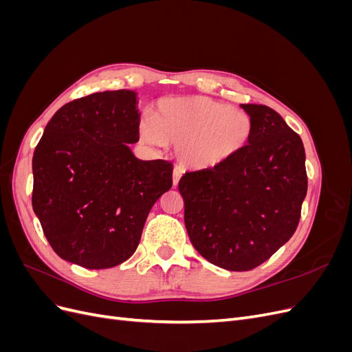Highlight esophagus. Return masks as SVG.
I'll use <instances>...</instances> for the list:
<instances>
[{"mask_svg":"<svg viewBox=\"0 0 352 352\" xmlns=\"http://www.w3.org/2000/svg\"><path fill=\"white\" fill-rule=\"evenodd\" d=\"M180 177H182V170H180L179 167H175L173 168V186H176L179 184Z\"/></svg>","mask_w":352,"mask_h":352,"instance_id":"obj_1","label":"esophagus"}]
</instances>
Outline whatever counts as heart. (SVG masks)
Wrapping results in <instances>:
<instances>
[{"instance_id": "heart-1", "label": "heart", "mask_w": 352, "mask_h": 352, "mask_svg": "<svg viewBox=\"0 0 352 352\" xmlns=\"http://www.w3.org/2000/svg\"><path fill=\"white\" fill-rule=\"evenodd\" d=\"M153 119L141 120V140L151 145H177L179 162L197 170L229 163L248 146L254 132L247 111L204 95L160 101Z\"/></svg>"}]
</instances>
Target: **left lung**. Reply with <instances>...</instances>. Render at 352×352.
I'll return each mask as SVG.
<instances>
[{"instance_id":"1","label":"left lung","mask_w":352,"mask_h":352,"mask_svg":"<svg viewBox=\"0 0 352 352\" xmlns=\"http://www.w3.org/2000/svg\"><path fill=\"white\" fill-rule=\"evenodd\" d=\"M241 107L254 122L248 146L229 163L185 173L179 182L194 248L232 272L255 269L291 239L308 184L300 135L267 105Z\"/></svg>"}]
</instances>
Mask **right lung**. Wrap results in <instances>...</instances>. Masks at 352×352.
Segmentation results:
<instances>
[{"label":"right lung","instance_id":"right-lung-1","mask_svg":"<svg viewBox=\"0 0 352 352\" xmlns=\"http://www.w3.org/2000/svg\"><path fill=\"white\" fill-rule=\"evenodd\" d=\"M136 92H95L51 117L32 170V207L58 257L109 269L136 251L155 201L172 188V163L136 158Z\"/></svg>","mask_w":352,"mask_h":352}]
</instances>
